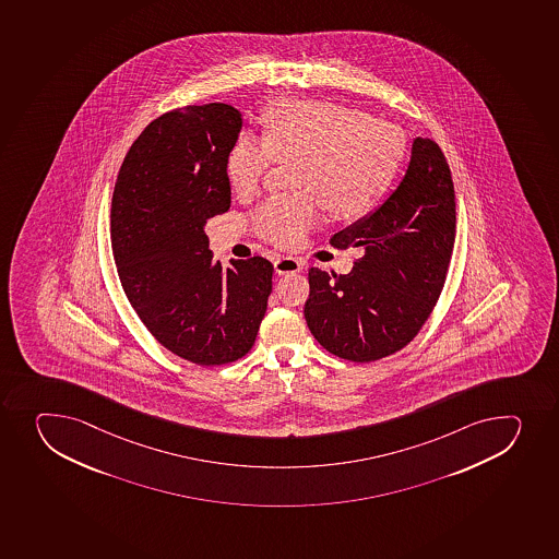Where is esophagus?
I'll use <instances>...</instances> for the list:
<instances>
[{
	"label": "esophagus",
	"mask_w": 559,
	"mask_h": 559,
	"mask_svg": "<svg viewBox=\"0 0 559 559\" xmlns=\"http://www.w3.org/2000/svg\"><path fill=\"white\" fill-rule=\"evenodd\" d=\"M305 270V262L295 257H278L275 259V271L278 275H289V273H299Z\"/></svg>",
	"instance_id": "obj_1"
}]
</instances>
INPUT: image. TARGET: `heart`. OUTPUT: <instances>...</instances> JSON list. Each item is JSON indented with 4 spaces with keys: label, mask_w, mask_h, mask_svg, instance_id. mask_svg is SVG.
I'll return each instance as SVG.
<instances>
[{
    "label": "heart",
    "mask_w": 559,
    "mask_h": 559,
    "mask_svg": "<svg viewBox=\"0 0 559 559\" xmlns=\"http://www.w3.org/2000/svg\"><path fill=\"white\" fill-rule=\"evenodd\" d=\"M264 139L242 133L226 173L240 197L253 194L275 162L294 160L292 186L251 215L260 238L297 248L319 226L321 205L335 221H357L386 193L406 153L401 129L354 107L326 100H276L262 115Z\"/></svg>",
    "instance_id": "heart-1"
}]
</instances>
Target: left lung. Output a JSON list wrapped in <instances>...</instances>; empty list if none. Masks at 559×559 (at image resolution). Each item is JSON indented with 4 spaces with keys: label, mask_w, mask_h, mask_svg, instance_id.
I'll return each instance as SVG.
<instances>
[{
    "label": "left lung",
    "mask_w": 559,
    "mask_h": 559,
    "mask_svg": "<svg viewBox=\"0 0 559 559\" xmlns=\"http://www.w3.org/2000/svg\"><path fill=\"white\" fill-rule=\"evenodd\" d=\"M455 242V193L441 147L415 139L397 189L370 216L333 235L357 248L348 275L310 267L305 317L322 348L373 362L403 349L428 321L447 281Z\"/></svg>",
    "instance_id": "obj_1"
}]
</instances>
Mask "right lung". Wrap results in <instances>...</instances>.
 Here are the masks:
<instances>
[{
  "label": "right lung",
  "instance_id": "add662e5",
  "mask_svg": "<svg viewBox=\"0 0 559 559\" xmlns=\"http://www.w3.org/2000/svg\"><path fill=\"white\" fill-rule=\"evenodd\" d=\"M242 115L227 104L166 112L129 147L111 243L123 292L151 335L199 366L242 359L267 310L273 264L213 260L204 226L231 204L227 153Z\"/></svg>",
  "mask_w": 559,
  "mask_h": 559
}]
</instances>
